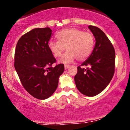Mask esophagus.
Listing matches in <instances>:
<instances>
[{
	"label": "esophagus",
	"mask_w": 130,
	"mask_h": 130,
	"mask_svg": "<svg viewBox=\"0 0 130 130\" xmlns=\"http://www.w3.org/2000/svg\"><path fill=\"white\" fill-rule=\"evenodd\" d=\"M70 67V65H65V66H64L65 70H67V69H68V68H69Z\"/></svg>",
	"instance_id": "1"
}]
</instances>
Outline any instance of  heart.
<instances>
[{"mask_svg":"<svg viewBox=\"0 0 130 130\" xmlns=\"http://www.w3.org/2000/svg\"><path fill=\"white\" fill-rule=\"evenodd\" d=\"M56 37L57 41H49V50L54 57L59 58L66 48L67 51L59 60V63L63 64L71 63L76 58L80 61L86 59L92 53L95 43L92 33L74 27L61 30Z\"/></svg>","mask_w":130,"mask_h":130,"instance_id":"b5f03b06","label":"heart"}]
</instances>
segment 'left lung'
Segmentation results:
<instances>
[{"instance_id":"8db88e82","label":"left lung","mask_w":130,"mask_h":130,"mask_svg":"<svg viewBox=\"0 0 130 130\" xmlns=\"http://www.w3.org/2000/svg\"><path fill=\"white\" fill-rule=\"evenodd\" d=\"M95 38V47L90 57L80 66L74 76L77 89L83 95L94 96L108 86L115 70V50L105 34L97 27L89 26Z\"/></svg>"}]
</instances>
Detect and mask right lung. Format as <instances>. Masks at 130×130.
Returning a JSON list of instances; mask_svg holds the SVG:
<instances>
[{"label":"right lung","instance_id":"obj_1","mask_svg":"<svg viewBox=\"0 0 130 130\" xmlns=\"http://www.w3.org/2000/svg\"><path fill=\"white\" fill-rule=\"evenodd\" d=\"M52 34L49 27L35 28L19 38L14 54V68L22 86L39 100L50 97L57 88L63 64L52 67L56 59L48 47Z\"/></svg>","mask_w":130,"mask_h":130}]
</instances>
